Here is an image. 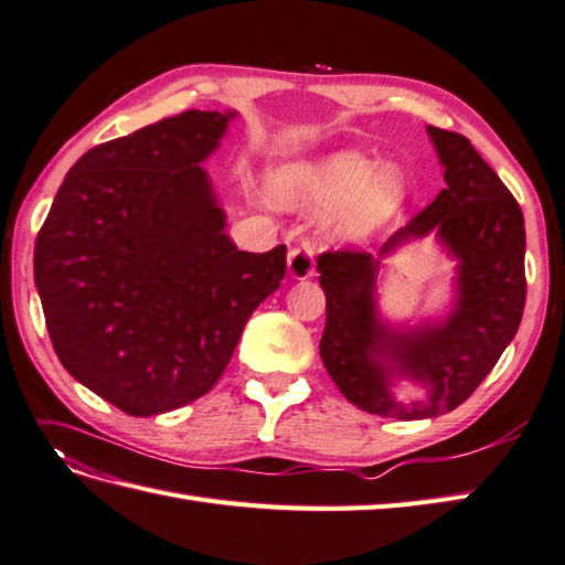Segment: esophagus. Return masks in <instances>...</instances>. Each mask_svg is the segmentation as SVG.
Wrapping results in <instances>:
<instances>
[{"label":"esophagus","mask_w":565,"mask_h":565,"mask_svg":"<svg viewBox=\"0 0 565 565\" xmlns=\"http://www.w3.org/2000/svg\"><path fill=\"white\" fill-rule=\"evenodd\" d=\"M287 268H290V275L295 280H305L309 275H315V250H311L309 244H302L292 248L287 254Z\"/></svg>","instance_id":"obj_1"}]
</instances>
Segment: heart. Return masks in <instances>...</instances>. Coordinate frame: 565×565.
<instances>
[{"instance_id":"1","label":"heart","mask_w":565,"mask_h":565,"mask_svg":"<svg viewBox=\"0 0 565 565\" xmlns=\"http://www.w3.org/2000/svg\"><path fill=\"white\" fill-rule=\"evenodd\" d=\"M275 195L297 207L333 210L329 224L341 234H367L380 227L406 198L404 171L394 164L374 167L355 149L319 161L287 167L275 179Z\"/></svg>"}]
</instances>
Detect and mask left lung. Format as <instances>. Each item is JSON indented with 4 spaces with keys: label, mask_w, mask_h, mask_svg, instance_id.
Listing matches in <instances>:
<instances>
[{
    "label": "left lung",
    "mask_w": 565,
    "mask_h": 565,
    "mask_svg": "<svg viewBox=\"0 0 565 565\" xmlns=\"http://www.w3.org/2000/svg\"><path fill=\"white\" fill-rule=\"evenodd\" d=\"M428 132L447 188L382 246L380 257L435 231L460 260L454 315L416 330H388L373 309L379 258L365 250H326L317 260L326 292L319 343L326 370L350 404L398 420L437 418L463 404L515 338L527 297L518 200L467 137L433 125ZM396 373L428 385L429 398L396 402Z\"/></svg>",
    "instance_id": "1"
}]
</instances>
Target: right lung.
<instances>
[{"mask_svg":"<svg viewBox=\"0 0 565 565\" xmlns=\"http://www.w3.org/2000/svg\"><path fill=\"white\" fill-rule=\"evenodd\" d=\"M234 113L185 110L89 149L35 239L33 275L55 353L128 416L207 394L287 248L239 250L200 161Z\"/></svg>","mask_w":565,"mask_h":565,"instance_id":"add662e5","label":"right lung"}]
</instances>
